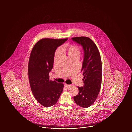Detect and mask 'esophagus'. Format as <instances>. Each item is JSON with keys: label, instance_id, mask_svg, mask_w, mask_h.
Returning <instances> with one entry per match:
<instances>
[{"label": "esophagus", "instance_id": "obj_1", "mask_svg": "<svg viewBox=\"0 0 132 132\" xmlns=\"http://www.w3.org/2000/svg\"><path fill=\"white\" fill-rule=\"evenodd\" d=\"M64 86H65V87H66V88H69L70 87H71V85H69V84H64Z\"/></svg>", "mask_w": 132, "mask_h": 132}]
</instances>
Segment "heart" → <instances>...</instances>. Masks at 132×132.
<instances>
[{
  "label": "heart",
  "mask_w": 132,
  "mask_h": 132,
  "mask_svg": "<svg viewBox=\"0 0 132 132\" xmlns=\"http://www.w3.org/2000/svg\"><path fill=\"white\" fill-rule=\"evenodd\" d=\"M61 51L67 54L69 59H71L78 58L79 59L80 56L81 51L80 49L77 46L74 45H65L62 47ZM60 53V50H57L55 54L54 58L56 59L57 56L59 55Z\"/></svg>",
  "instance_id": "b5f03b06"
}]
</instances>
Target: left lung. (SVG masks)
Instances as JSON below:
<instances>
[{
	"label": "left lung",
	"instance_id": "obj_1",
	"mask_svg": "<svg viewBox=\"0 0 132 132\" xmlns=\"http://www.w3.org/2000/svg\"><path fill=\"white\" fill-rule=\"evenodd\" d=\"M72 39L81 45L84 53L81 68L84 85L77 87L78 94L73 97V100L79 106L86 108L95 102L101 89L102 76L101 57L97 47L89 38L77 37Z\"/></svg>",
	"mask_w": 132,
	"mask_h": 132
}]
</instances>
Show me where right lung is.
<instances>
[{
    "instance_id": "add662e5",
    "label": "right lung",
    "mask_w": 132,
    "mask_h": 132,
    "mask_svg": "<svg viewBox=\"0 0 132 132\" xmlns=\"http://www.w3.org/2000/svg\"><path fill=\"white\" fill-rule=\"evenodd\" d=\"M67 39L39 40L31 51L28 76L31 90L38 102L48 108L56 104L63 90L64 84L50 80L55 51Z\"/></svg>"
}]
</instances>
